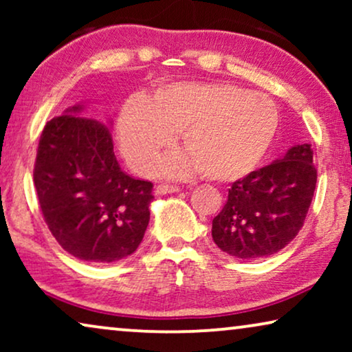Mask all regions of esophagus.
<instances>
[{
  "label": "esophagus",
  "mask_w": 352,
  "mask_h": 352,
  "mask_svg": "<svg viewBox=\"0 0 352 352\" xmlns=\"http://www.w3.org/2000/svg\"><path fill=\"white\" fill-rule=\"evenodd\" d=\"M179 192V187L177 186H170V184H158L155 187V194L157 195H166V194H176Z\"/></svg>",
  "instance_id": "1"
}]
</instances>
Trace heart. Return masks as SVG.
Returning a JSON list of instances; mask_svg holds the SVG:
<instances>
[{
    "instance_id": "1",
    "label": "heart",
    "mask_w": 352,
    "mask_h": 352,
    "mask_svg": "<svg viewBox=\"0 0 352 352\" xmlns=\"http://www.w3.org/2000/svg\"><path fill=\"white\" fill-rule=\"evenodd\" d=\"M277 126V107L267 96L221 81H177L124 105L117 134L139 173L155 170L173 133H181L186 153L168 160L165 170L175 176L200 170L206 179L229 182L259 165Z\"/></svg>"
}]
</instances>
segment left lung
Here are the masks:
<instances>
[{
	"instance_id": "obj_1",
	"label": "left lung",
	"mask_w": 352,
	"mask_h": 352,
	"mask_svg": "<svg viewBox=\"0 0 352 352\" xmlns=\"http://www.w3.org/2000/svg\"><path fill=\"white\" fill-rule=\"evenodd\" d=\"M316 182L311 144L292 147L271 165L235 181L224 208L213 219L214 243L240 259L280 252L305 224Z\"/></svg>"
}]
</instances>
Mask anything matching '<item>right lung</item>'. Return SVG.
I'll list each match as a JSON object with an SVG mask.
<instances>
[{"label":"right lung","instance_id":"1","mask_svg":"<svg viewBox=\"0 0 352 352\" xmlns=\"http://www.w3.org/2000/svg\"><path fill=\"white\" fill-rule=\"evenodd\" d=\"M81 110L75 105L46 123L33 182L43 218L67 253L81 261L115 263L142 242L153 184L120 168L110 129L75 115Z\"/></svg>","mask_w":352,"mask_h":352}]
</instances>
